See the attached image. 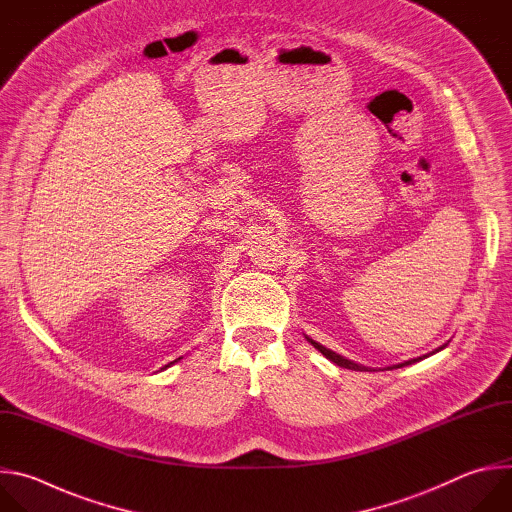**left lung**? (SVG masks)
I'll return each instance as SVG.
<instances>
[{
    "label": "left lung",
    "mask_w": 512,
    "mask_h": 512,
    "mask_svg": "<svg viewBox=\"0 0 512 512\" xmlns=\"http://www.w3.org/2000/svg\"><path fill=\"white\" fill-rule=\"evenodd\" d=\"M306 337V335H304ZM306 341H309L317 351H321L329 361H333L335 365H339V367H345V369H353V371H375V369H371V367H365V365H361V363H355V361H351V359H347V357H343V355H339V353H335V351H331V349H327V347H323L321 343H317V341H313L311 337H306ZM448 345V343H446ZM446 345H442V347H438V349H434L432 353H428V355H422V357H416V359H410V361H403V363H397V365H389V367H385L387 371H391V369H399V367H405V365H414V363H418V361H422V359H426V357H430V355H434V353H438V351H442ZM383 371V369H381Z\"/></svg>",
    "instance_id": "obj_1"
}]
</instances>
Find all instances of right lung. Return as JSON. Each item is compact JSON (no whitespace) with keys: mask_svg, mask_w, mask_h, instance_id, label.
Segmentation results:
<instances>
[{"mask_svg":"<svg viewBox=\"0 0 512 512\" xmlns=\"http://www.w3.org/2000/svg\"><path fill=\"white\" fill-rule=\"evenodd\" d=\"M181 359H183V357H179V359H175V361H171V363H169V365H165V367H163V369H167V367H171V365H173V363H177V361H181Z\"/></svg>","mask_w":512,"mask_h":512,"instance_id":"right-lung-1","label":"right lung"}]
</instances>
